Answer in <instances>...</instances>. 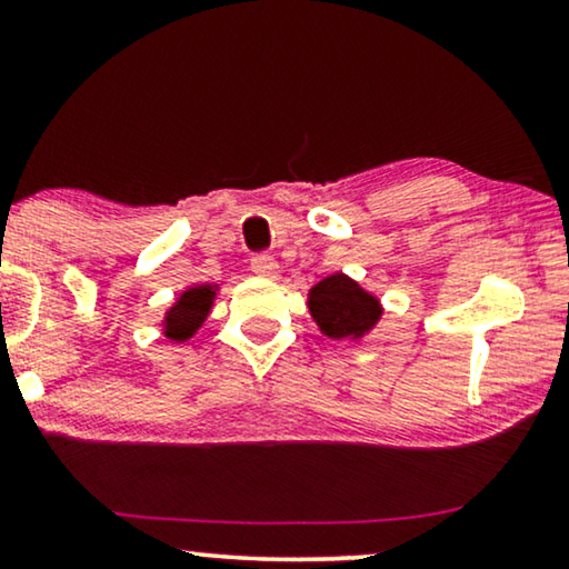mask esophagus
<instances>
[{"instance_id": "esophagus-1", "label": "esophagus", "mask_w": 569, "mask_h": 569, "mask_svg": "<svg viewBox=\"0 0 569 569\" xmlns=\"http://www.w3.org/2000/svg\"><path fill=\"white\" fill-rule=\"evenodd\" d=\"M251 271L263 279H277L279 277V263L271 256H253Z\"/></svg>"}]
</instances>
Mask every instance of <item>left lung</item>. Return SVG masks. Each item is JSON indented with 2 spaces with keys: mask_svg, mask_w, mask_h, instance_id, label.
Returning <instances> with one entry per match:
<instances>
[{
  "mask_svg": "<svg viewBox=\"0 0 569 569\" xmlns=\"http://www.w3.org/2000/svg\"><path fill=\"white\" fill-rule=\"evenodd\" d=\"M308 310L323 337L337 341L362 339L383 316L376 295L362 290L352 277L341 271L310 287Z\"/></svg>",
  "mask_w": 569,
  "mask_h": 569,
  "instance_id": "1",
  "label": "left lung"
}]
</instances>
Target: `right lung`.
<instances>
[{
  "label": "right lung",
  "instance_id": "obj_1",
  "mask_svg": "<svg viewBox=\"0 0 569 569\" xmlns=\"http://www.w3.org/2000/svg\"><path fill=\"white\" fill-rule=\"evenodd\" d=\"M217 295V284H197L181 292L173 306L168 308L166 318H162V333L170 341H186L204 326L209 310H212Z\"/></svg>",
  "mask_w": 569,
  "mask_h": 569
}]
</instances>
